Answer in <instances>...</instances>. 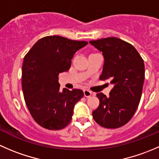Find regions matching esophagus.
<instances>
[{
  "mask_svg": "<svg viewBox=\"0 0 159 159\" xmlns=\"http://www.w3.org/2000/svg\"><path fill=\"white\" fill-rule=\"evenodd\" d=\"M91 94H92V93H91V91H90L89 90H88V89L84 90V95L85 96L86 98L91 97Z\"/></svg>",
  "mask_w": 159,
  "mask_h": 159,
  "instance_id": "esophagus-1",
  "label": "esophagus"
}]
</instances>
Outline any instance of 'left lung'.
<instances>
[{"label": "left lung", "mask_w": 159, "mask_h": 159, "mask_svg": "<svg viewBox=\"0 0 159 159\" xmlns=\"http://www.w3.org/2000/svg\"><path fill=\"white\" fill-rule=\"evenodd\" d=\"M89 43L105 57L100 80L114 84L109 97L98 93L99 106L93 111L94 121L104 128L117 129L131 120L140 102L145 80L144 61L137 50L118 38H107Z\"/></svg>", "instance_id": "8db88e82"}]
</instances>
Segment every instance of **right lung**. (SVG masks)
I'll list each match as a JSON object with an SVG mask.
<instances>
[{
    "instance_id": "obj_1",
    "label": "right lung",
    "mask_w": 159,
    "mask_h": 159,
    "mask_svg": "<svg viewBox=\"0 0 159 159\" xmlns=\"http://www.w3.org/2000/svg\"><path fill=\"white\" fill-rule=\"evenodd\" d=\"M87 41L53 35L38 40L25 56L22 90L32 118L41 127L60 130L71 121L75 104L84 96L80 89L60 91L58 75L69 70L74 54Z\"/></svg>"
}]
</instances>
